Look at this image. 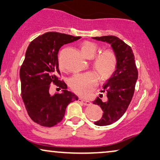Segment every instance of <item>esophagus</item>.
<instances>
[{
  "label": "esophagus",
  "mask_w": 160,
  "mask_h": 160,
  "mask_svg": "<svg viewBox=\"0 0 160 160\" xmlns=\"http://www.w3.org/2000/svg\"><path fill=\"white\" fill-rule=\"evenodd\" d=\"M78 102H79L81 103H82L83 105H85V106H89V105L91 104V103L89 101L84 100V99H82V98H79V99H78Z\"/></svg>",
  "instance_id": "34e87169"
}]
</instances>
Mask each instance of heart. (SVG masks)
<instances>
[{"instance_id":"1","label":"heart","mask_w":160,"mask_h":160,"mask_svg":"<svg viewBox=\"0 0 160 160\" xmlns=\"http://www.w3.org/2000/svg\"><path fill=\"white\" fill-rule=\"evenodd\" d=\"M98 51L95 42L85 41L81 46V51L87 58H93ZM118 64L116 53L112 49H107L93 58V66L102 79H107L113 75ZM60 67L62 65L59 64ZM98 75L95 72L75 74L69 79V86L75 93L82 96L91 94L97 85Z\"/></svg>"}]
</instances>
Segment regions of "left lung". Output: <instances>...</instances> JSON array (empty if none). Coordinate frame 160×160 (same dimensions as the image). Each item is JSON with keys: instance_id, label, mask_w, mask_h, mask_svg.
Wrapping results in <instances>:
<instances>
[{"instance_id": "left-lung-1", "label": "left lung", "mask_w": 160, "mask_h": 160, "mask_svg": "<svg viewBox=\"0 0 160 160\" xmlns=\"http://www.w3.org/2000/svg\"><path fill=\"white\" fill-rule=\"evenodd\" d=\"M93 39L107 42L111 46L118 58L116 70L103 85L102 92L107 93V101L103 102L102 96L93 102L98 105L103 114L101 120L94 122L98 126L109 125L118 121L127 110L131 102L138 79L135 57L130 46L116 36L107 35L94 37Z\"/></svg>"}]
</instances>
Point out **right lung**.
<instances>
[{
    "label": "right lung",
    "instance_id": "obj_1",
    "mask_svg": "<svg viewBox=\"0 0 160 160\" xmlns=\"http://www.w3.org/2000/svg\"><path fill=\"white\" fill-rule=\"evenodd\" d=\"M80 37L48 32L38 36L29 45L19 72L22 98L30 118L40 125L53 127L62 120L69 103L78 100L58 75V53L61 47ZM53 83L63 89L62 94L51 96Z\"/></svg>",
    "mask_w": 160,
    "mask_h": 160
}]
</instances>
